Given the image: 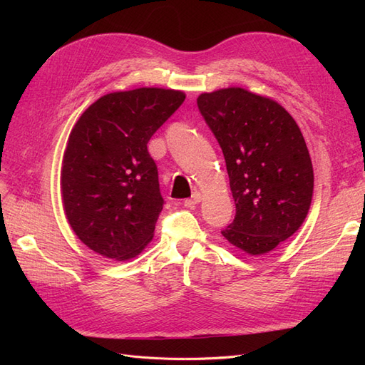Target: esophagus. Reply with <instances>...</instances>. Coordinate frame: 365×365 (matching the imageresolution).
<instances>
[{
  "mask_svg": "<svg viewBox=\"0 0 365 365\" xmlns=\"http://www.w3.org/2000/svg\"><path fill=\"white\" fill-rule=\"evenodd\" d=\"M201 201H202V195H201L200 192H195V193L192 195L190 200H185V201H184V205L193 208V207H196L197 204H200Z\"/></svg>",
  "mask_w": 365,
  "mask_h": 365,
  "instance_id": "obj_1",
  "label": "esophagus"
}]
</instances>
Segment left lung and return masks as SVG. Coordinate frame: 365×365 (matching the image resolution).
Masks as SVG:
<instances>
[{
	"mask_svg": "<svg viewBox=\"0 0 365 365\" xmlns=\"http://www.w3.org/2000/svg\"><path fill=\"white\" fill-rule=\"evenodd\" d=\"M197 108L224 152L236 204L222 236L250 256L272 251L302 227L312 202L300 128L280 103L239 86L202 93Z\"/></svg>",
	"mask_w": 365,
	"mask_h": 365,
	"instance_id": "left-lung-1",
	"label": "left lung"
}]
</instances>
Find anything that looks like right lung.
Instances as JSON below:
<instances>
[{"label":"right lung","mask_w":365,"mask_h":365,"mask_svg":"<svg viewBox=\"0 0 365 365\" xmlns=\"http://www.w3.org/2000/svg\"><path fill=\"white\" fill-rule=\"evenodd\" d=\"M184 98L165 88L115 91L76 121L62 158V205L76 236L94 252L123 262L152 240L164 201L148 141Z\"/></svg>","instance_id":"add662e5"}]
</instances>
